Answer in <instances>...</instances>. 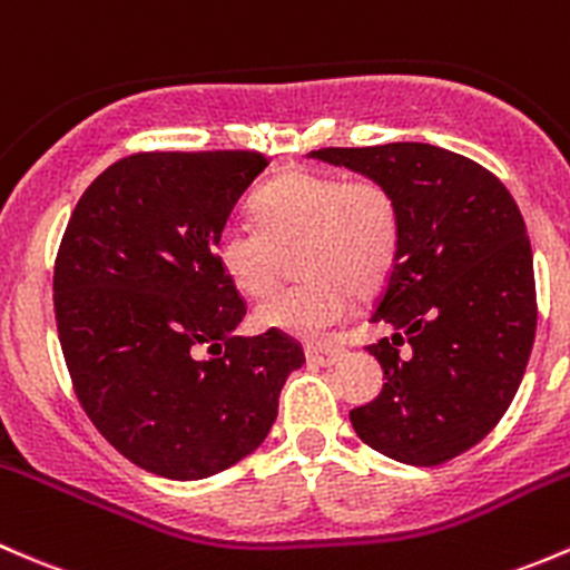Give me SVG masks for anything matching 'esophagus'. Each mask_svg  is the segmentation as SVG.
I'll list each match as a JSON object with an SVG mask.
<instances>
[{
	"label": "esophagus",
	"instance_id": "1",
	"mask_svg": "<svg viewBox=\"0 0 570 570\" xmlns=\"http://www.w3.org/2000/svg\"><path fill=\"white\" fill-rule=\"evenodd\" d=\"M307 360L313 362V365H321V367H332L337 365L340 360H343V348L340 345H307Z\"/></svg>",
	"mask_w": 570,
	"mask_h": 570
}]
</instances>
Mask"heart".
<instances>
[{
	"label": "heart",
	"instance_id": "b5f03b06",
	"mask_svg": "<svg viewBox=\"0 0 570 570\" xmlns=\"http://www.w3.org/2000/svg\"><path fill=\"white\" fill-rule=\"evenodd\" d=\"M249 225H227L214 255L227 283L249 298L277 285L279 255L296 249L302 283L257 307V326L318 340L351 313V287L375 291L401 252L403 216L395 191L371 175L291 173L249 199Z\"/></svg>",
	"mask_w": 570,
	"mask_h": 570
}]
</instances>
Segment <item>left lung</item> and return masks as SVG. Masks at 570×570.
Returning <instances> with one entry per match:
<instances>
[{
    "label": "left lung",
    "mask_w": 570,
    "mask_h": 570,
    "mask_svg": "<svg viewBox=\"0 0 570 570\" xmlns=\"http://www.w3.org/2000/svg\"><path fill=\"white\" fill-rule=\"evenodd\" d=\"M309 156L384 180L401 203V252L371 318L395 334L367 345L386 384L351 425L390 459L439 466L489 436L530 362L535 272L519 205L494 173L436 145Z\"/></svg>",
    "instance_id": "left-lung-1"
}]
</instances>
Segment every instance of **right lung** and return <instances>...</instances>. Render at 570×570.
Wrapping results in <instances>:
<instances>
[{
  "label": "right lung",
  "mask_w": 570,
  "mask_h": 570,
  "mask_svg": "<svg viewBox=\"0 0 570 570\" xmlns=\"http://www.w3.org/2000/svg\"><path fill=\"white\" fill-rule=\"evenodd\" d=\"M266 167L257 150L126 156L87 186L60 242L55 315L76 397L117 453L161 478H210L261 448L304 365L285 332L233 334L246 304L214 255Z\"/></svg>",
  "instance_id": "add662e5"
}]
</instances>
